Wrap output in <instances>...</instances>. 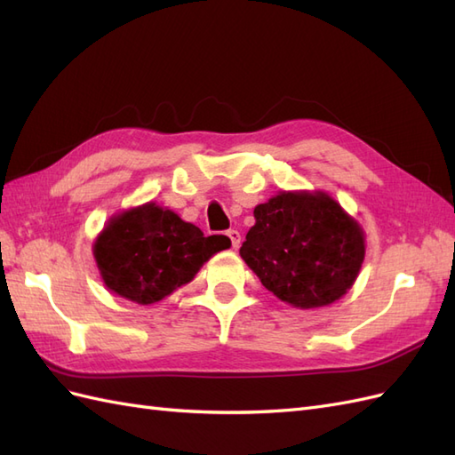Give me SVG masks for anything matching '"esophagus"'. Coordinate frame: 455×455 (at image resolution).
Returning <instances> with one entry per match:
<instances>
[{
  "instance_id": "1",
  "label": "esophagus",
  "mask_w": 455,
  "mask_h": 455,
  "mask_svg": "<svg viewBox=\"0 0 455 455\" xmlns=\"http://www.w3.org/2000/svg\"><path fill=\"white\" fill-rule=\"evenodd\" d=\"M226 235L229 237V241H231V247L233 249H239V244H241V233L237 231V229H229Z\"/></svg>"
}]
</instances>
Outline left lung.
<instances>
[{
	"label": "left lung",
	"instance_id": "1",
	"mask_svg": "<svg viewBox=\"0 0 455 455\" xmlns=\"http://www.w3.org/2000/svg\"><path fill=\"white\" fill-rule=\"evenodd\" d=\"M239 254L262 285L294 308L333 304L365 258L362 226L325 191H279L254 208Z\"/></svg>",
	"mask_w": 455,
	"mask_h": 455
}]
</instances>
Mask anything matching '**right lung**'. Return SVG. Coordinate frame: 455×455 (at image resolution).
Wrapping results in <instances>:
<instances>
[{"mask_svg": "<svg viewBox=\"0 0 455 455\" xmlns=\"http://www.w3.org/2000/svg\"><path fill=\"white\" fill-rule=\"evenodd\" d=\"M231 247L226 235L204 233L170 208L149 201L108 218L93 243L105 287L149 306L188 285L204 262Z\"/></svg>", "mask_w": 455, "mask_h": 455, "instance_id": "obj_1", "label": "right lung"}]
</instances>
